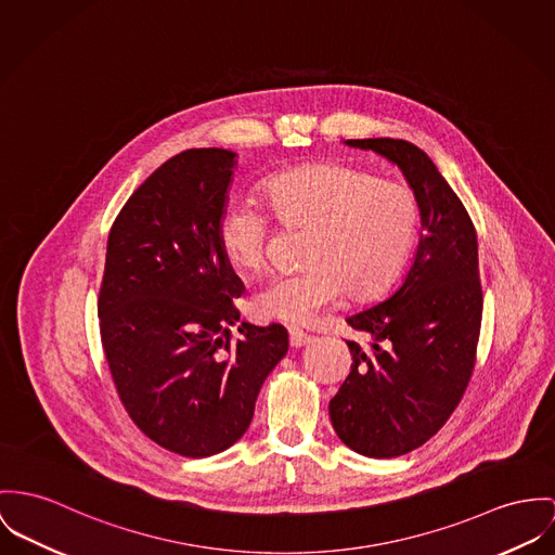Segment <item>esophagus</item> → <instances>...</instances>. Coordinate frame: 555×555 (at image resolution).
Segmentation results:
<instances>
[{"mask_svg":"<svg viewBox=\"0 0 555 555\" xmlns=\"http://www.w3.org/2000/svg\"><path fill=\"white\" fill-rule=\"evenodd\" d=\"M312 340L306 332H301L298 327H289V344L294 346V348H301V346H306L308 341Z\"/></svg>","mask_w":555,"mask_h":555,"instance_id":"esophagus-1","label":"esophagus"}]
</instances>
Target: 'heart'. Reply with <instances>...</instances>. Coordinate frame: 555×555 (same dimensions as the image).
Segmentation results:
<instances>
[{"instance_id": "obj_1", "label": "heart", "mask_w": 555, "mask_h": 555, "mask_svg": "<svg viewBox=\"0 0 555 555\" xmlns=\"http://www.w3.org/2000/svg\"><path fill=\"white\" fill-rule=\"evenodd\" d=\"M261 196L281 223L310 230L308 268L279 272L259 287L254 306L263 319L301 325L346 294L376 298L399 279L414 247L418 207L397 181L312 163L270 177ZM268 236V215L251 203H230L219 215L217 241L234 268H259Z\"/></svg>"}]
</instances>
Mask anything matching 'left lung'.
I'll return each instance as SVG.
<instances>
[{"instance_id":"obj_1","label":"left lung","mask_w":555,"mask_h":555,"mask_svg":"<svg viewBox=\"0 0 555 555\" xmlns=\"http://www.w3.org/2000/svg\"><path fill=\"white\" fill-rule=\"evenodd\" d=\"M403 172L421 211V241L401 285L346 317L370 346L348 341L350 374L330 401L341 443L395 459L433 437L459 405L481 325L477 234L469 214L427 154L403 139H348Z\"/></svg>"}]
</instances>
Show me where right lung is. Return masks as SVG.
<instances>
[{
	"instance_id": "obj_1",
	"label": "right lung",
	"mask_w": 555,
	"mask_h": 555,
	"mask_svg": "<svg viewBox=\"0 0 555 555\" xmlns=\"http://www.w3.org/2000/svg\"><path fill=\"white\" fill-rule=\"evenodd\" d=\"M236 152L185 150L152 172L116 217L99 294L101 341L132 423L188 459L236 443L287 354L283 325L241 323L245 287L221 254Z\"/></svg>"
}]
</instances>
